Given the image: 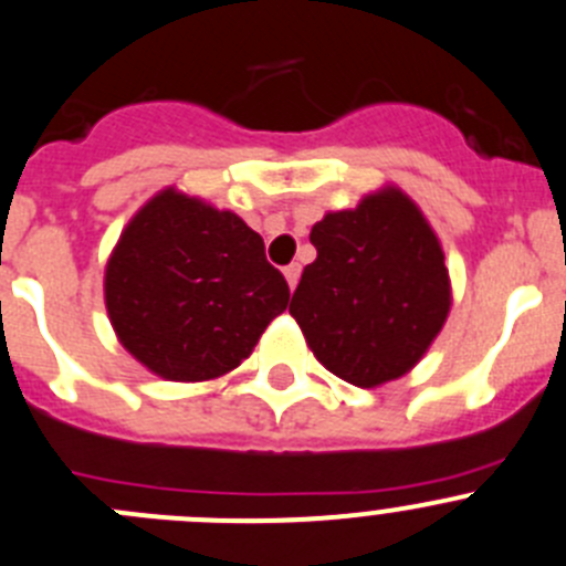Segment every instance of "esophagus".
I'll return each instance as SVG.
<instances>
[{
	"instance_id": "34e87169",
	"label": "esophagus",
	"mask_w": 566,
	"mask_h": 566,
	"mask_svg": "<svg viewBox=\"0 0 566 566\" xmlns=\"http://www.w3.org/2000/svg\"><path fill=\"white\" fill-rule=\"evenodd\" d=\"M283 274H286L289 280V286H297V280H300V263H289L286 269H283Z\"/></svg>"
}]
</instances>
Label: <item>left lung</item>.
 Wrapping results in <instances>:
<instances>
[{
    "label": "left lung",
    "mask_w": 566,
    "mask_h": 566,
    "mask_svg": "<svg viewBox=\"0 0 566 566\" xmlns=\"http://www.w3.org/2000/svg\"><path fill=\"white\" fill-rule=\"evenodd\" d=\"M311 244L316 261L289 311L319 364L364 389L406 375L450 311L444 252L422 211L384 188L355 211L327 213Z\"/></svg>",
    "instance_id": "8db88e82"
}]
</instances>
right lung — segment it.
Returning a JSON list of instances; mask_svg holds the SVG:
<instances>
[{
	"instance_id": "obj_1",
	"label": "right lung",
	"mask_w": 566,
	"mask_h": 566,
	"mask_svg": "<svg viewBox=\"0 0 566 566\" xmlns=\"http://www.w3.org/2000/svg\"><path fill=\"white\" fill-rule=\"evenodd\" d=\"M105 305L144 367L166 380H211L239 367L286 311L289 283L235 213L166 188L118 239Z\"/></svg>"
}]
</instances>
